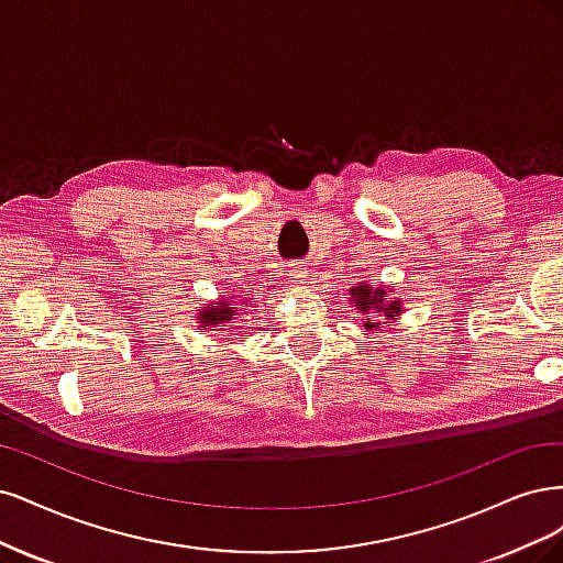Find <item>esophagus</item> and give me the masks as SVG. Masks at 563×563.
<instances>
[{
  "mask_svg": "<svg viewBox=\"0 0 563 563\" xmlns=\"http://www.w3.org/2000/svg\"><path fill=\"white\" fill-rule=\"evenodd\" d=\"M287 278L292 280L295 285H303V283L308 280L306 264H303V262H292V264H287Z\"/></svg>",
  "mask_w": 563,
  "mask_h": 563,
  "instance_id": "esophagus-1",
  "label": "esophagus"
}]
</instances>
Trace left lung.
Here are the masks:
<instances>
[{
	"instance_id": "8db88e82",
	"label": "left lung",
	"mask_w": 563,
	"mask_h": 563,
	"mask_svg": "<svg viewBox=\"0 0 563 563\" xmlns=\"http://www.w3.org/2000/svg\"><path fill=\"white\" fill-rule=\"evenodd\" d=\"M388 289L372 287L367 283H357L351 289L353 306L357 308L362 316H365V318H362V328H365V330H378L380 328V320H376L374 316H380V318L390 320V322L400 318L402 303H400V299H388L386 297Z\"/></svg>"
}]
</instances>
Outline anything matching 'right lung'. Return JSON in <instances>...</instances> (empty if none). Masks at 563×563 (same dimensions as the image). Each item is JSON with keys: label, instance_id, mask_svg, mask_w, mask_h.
Listing matches in <instances>:
<instances>
[{"label": "right lung", "instance_id": "1", "mask_svg": "<svg viewBox=\"0 0 563 563\" xmlns=\"http://www.w3.org/2000/svg\"><path fill=\"white\" fill-rule=\"evenodd\" d=\"M243 306H247V297H224L222 301L217 303H206V306H198V313L196 320L201 322V328L206 330H233V320L235 316H241L239 311H243Z\"/></svg>", "mask_w": 563, "mask_h": 563}]
</instances>
